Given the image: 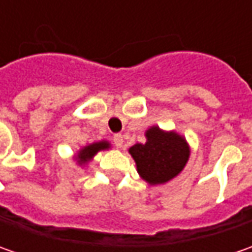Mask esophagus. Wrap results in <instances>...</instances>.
Returning <instances> with one entry per match:
<instances>
[{"label":"esophagus","mask_w":252,"mask_h":252,"mask_svg":"<svg viewBox=\"0 0 252 252\" xmlns=\"http://www.w3.org/2000/svg\"><path fill=\"white\" fill-rule=\"evenodd\" d=\"M113 143H115L116 147H122L123 146V136H122L121 133H116L113 136Z\"/></svg>","instance_id":"1"}]
</instances>
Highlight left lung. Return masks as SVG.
I'll use <instances>...</instances> for the list:
<instances>
[{
    "mask_svg": "<svg viewBox=\"0 0 252 252\" xmlns=\"http://www.w3.org/2000/svg\"><path fill=\"white\" fill-rule=\"evenodd\" d=\"M144 144H134L129 153L136 161L141 178L151 185L164 184L177 177L189 158L188 143L174 131L153 126L146 133Z\"/></svg>",
    "mask_w": 252,
    "mask_h": 252,
    "instance_id": "left-lung-1",
    "label": "left lung"
}]
</instances>
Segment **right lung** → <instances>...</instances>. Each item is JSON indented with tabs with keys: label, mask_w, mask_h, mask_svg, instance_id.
Masks as SVG:
<instances>
[{
	"label": "right lung",
	"mask_w": 252,
	"mask_h": 252,
	"mask_svg": "<svg viewBox=\"0 0 252 252\" xmlns=\"http://www.w3.org/2000/svg\"><path fill=\"white\" fill-rule=\"evenodd\" d=\"M108 147H109V143L108 141H99V143H94V144H90V146L84 147L83 150L78 153V162L80 164L87 162L88 160H91L98 151L105 150Z\"/></svg>",
	"instance_id": "1"
}]
</instances>
